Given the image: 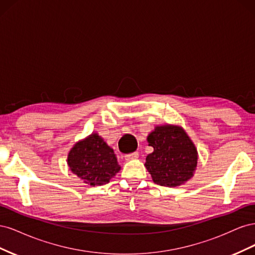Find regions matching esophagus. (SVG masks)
I'll return each mask as SVG.
<instances>
[{
  "label": "esophagus",
  "mask_w": 255,
  "mask_h": 255,
  "mask_svg": "<svg viewBox=\"0 0 255 255\" xmlns=\"http://www.w3.org/2000/svg\"><path fill=\"white\" fill-rule=\"evenodd\" d=\"M138 156H139V153H138V152H133V153L127 154V155H126L125 157H126L127 160H132V159L138 158Z\"/></svg>",
  "instance_id": "1"
}]
</instances>
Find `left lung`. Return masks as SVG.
<instances>
[{
  "label": "left lung",
  "mask_w": 255,
  "mask_h": 255,
  "mask_svg": "<svg viewBox=\"0 0 255 255\" xmlns=\"http://www.w3.org/2000/svg\"><path fill=\"white\" fill-rule=\"evenodd\" d=\"M153 152L145 157V168L153 182L167 187H176L189 181L198 164V151L182 127L156 126L146 137Z\"/></svg>",
  "instance_id": "obj_1"
}]
</instances>
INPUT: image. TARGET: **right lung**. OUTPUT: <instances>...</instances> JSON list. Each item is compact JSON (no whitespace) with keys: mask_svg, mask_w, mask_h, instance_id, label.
Returning a JSON list of instances; mask_svg holds the SVG:
<instances>
[{"mask_svg":"<svg viewBox=\"0 0 255 255\" xmlns=\"http://www.w3.org/2000/svg\"><path fill=\"white\" fill-rule=\"evenodd\" d=\"M67 164L73 174L90 186L109 183L121 169L114 150L98 133L76 142L68 153Z\"/></svg>","mask_w":255,"mask_h":255,"instance_id":"right-lung-1","label":"right lung"}]
</instances>
